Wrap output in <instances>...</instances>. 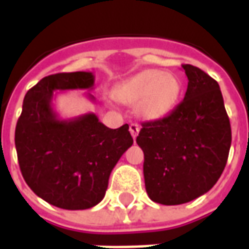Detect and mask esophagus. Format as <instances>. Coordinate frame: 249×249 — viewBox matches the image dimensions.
Wrapping results in <instances>:
<instances>
[{"label":"esophagus","instance_id":"1","mask_svg":"<svg viewBox=\"0 0 249 249\" xmlns=\"http://www.w3.org/2000/svg\"><path fill=\"white\" fill-rule=\"evenodd\" d=\"M129 132H130V135H132V137L136 140V137H137L139 132H140V126H139L137 124H135V123H132V124L129 125Z\"/></svg>","mask_w":249,"mask_h":249}]
</instances>
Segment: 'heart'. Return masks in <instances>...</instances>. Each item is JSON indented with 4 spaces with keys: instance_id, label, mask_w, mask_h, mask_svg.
I'll use <instances>...</instances> for the list:
<instances>
[{
    "instance_id": "b5f03b06",
    "label": "heart",
    "mask_w": 249,
    "mask_h": 249,
    "mask_svg": "<svg viewBox=\"0 0 249 249\" xmlns=\"http://www.w3.org/2000/svg\"><path fill=\"white\" fill-rule=\"evenodd\" d=\"M181 94V81L173 73L146 69L113 89L114 98L128 107L137 105V114L146 121H159L172 113Z\"/></svg>"
}]
</instances>
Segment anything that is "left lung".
Listing matches in <instances>:
<instances>
[{
	"label": "left lung",
	"mask_w": 249,
	"mask_h": 249,
	"mask_svg": "<svg viewBox=\"0 0 249 249\" xmlns=\"http://www.w3.org/2000/svg\"><path fill=\"white\" fill-rule=\"evenodd\" d=\"M184 100L159 121L142 123L137 144L144 152V180L152 201L178 205L207 193L228 160L231 124L217 81L185 64Z\"/></svg>",
	"instance_id": "left-lung-1"
}]
</instances>
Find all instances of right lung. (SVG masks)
<instances>
[{"label":"right lung","mask_w":249,"mask_h":249,"mask_svg":"<svg viewBox=\"0 0 249 249\" xmlns=\"http://www.w3.org/2000/svg\"><path fill=\"white\" fill-rule=\"evenodd\" d=\"M90 71L44 77L28 90L16 126V149L21 173L30 189L62 209H88L105 196L110 172L132 146L129 125L110 129L94 113L61 120L53 110L54 90L88 89ZM88 97L93 96L88 93Z\"/></svg>","instance_id":"1"}]
</instances>
